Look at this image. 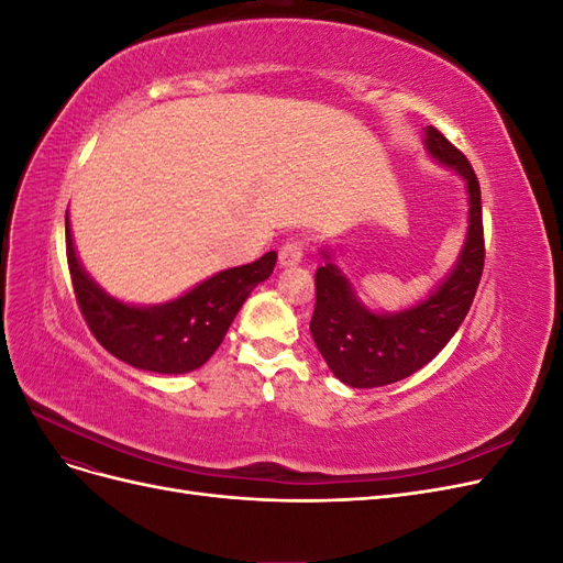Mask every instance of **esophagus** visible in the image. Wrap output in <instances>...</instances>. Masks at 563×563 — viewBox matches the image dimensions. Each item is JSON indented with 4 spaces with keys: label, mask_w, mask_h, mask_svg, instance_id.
Listing matches in <instances>:
<instances>
[{
    "label": "esophagus",
    "mask_w": 563,
    "mask_h": 563,
    "mask_svg": "<svg viewBox=\"0 0 563 563\" xmlns=\"http://www.w3.org/2000/svg\"><path fill=\"white\" fill-rule=\"evenodd\" d=\"M302 255H305V242L298 240V236H291V240H286L279 249V265L294 267L302 261Z\"/></svg>",
    "instance_id": "34e87169"
}]
</instances>
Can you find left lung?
<instances>
[{"instance_id":"left-lung-1","label":"left lung","mask_w":563,"mask_h":563,"mask_svg":"<svg viewBox=\"0 0 563 563\" xmlns=\"http://www.w3.org/2000/svg\"><path fill=\"white\" fill-rule=\"evenodd\" d=\"M430 155L467 180L470 228L455 269L416 308L376 314L356 300L350 282L331 261L314 272V312L310 331L333 376L350 387H380L411 376L446 347L467 317L484 272V220L479 180L467 157L444 133L428 126Z\"/></svg>"}]
</instances>
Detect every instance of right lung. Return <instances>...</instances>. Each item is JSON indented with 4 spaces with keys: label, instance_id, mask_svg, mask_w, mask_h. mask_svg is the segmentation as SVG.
<instances>
[{
    "label": "right lung",
    "instance_id": "add662e5",
    "mask_svg": "<svg viewBox=\"0 0 563 563\" xmlns=\"http://www.w3.org/2000/svg\"><path fill=\"white\" fill-rule=\"evenodd\" d=\"M65 251L75 298L93 338L117 360L152 373H187L207 364L249 294L277 263V253L269 251L255 263L218 272L178 300L133 308L110 298L81 269L67 213Z\"/></svg>",
    "mask_w": 563,
    "mask_h": 563
}]
</instances>
